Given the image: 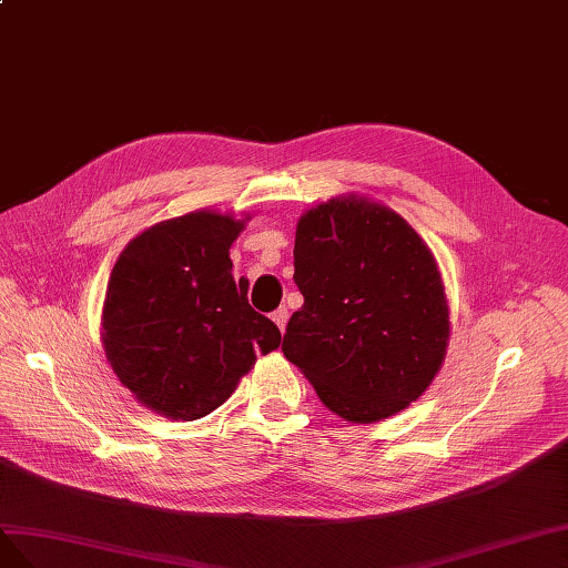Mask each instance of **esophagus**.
I'll return each instance as SVG.
<instances>
[{
    "instance_id": "obj_1",
    "label": "esophagus",
    "mask_w": 568,
    "mask_h": 568,
    "mask_svg": "<svg viewBox=\"0 0 568 568\" xmlns=\"http://www.w3.org/2000/svg\"><path fill=\"white\" fill-rule=\"evenodd\" d=\"M287 316H290V314H287L285 306H281V310H275V312H273V316H271V318H273V323H275V326L281 328V333H285V326H287Z\"/></svg>"
}]
</instances>
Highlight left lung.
Wrapping results in <instances>:
<instances>
[{
  "label": "left lung",
  "mask_w": 568,
  "mask_h": 568,
  "mask_svg": "<svg viewBox=\"0 0 568 568\" xmlns=\"http://www.w3.org/2000/svg\"><path fill=\"white\" fill-rule=\"evenodd\" d=\"M295 283L304 297L283 354L352 424L395 416L428 390L449 343L435 256L390 206L362 194L300 216Z\"/></svg>",
  "instance_id": "left-lung-1"
}]
</instances>
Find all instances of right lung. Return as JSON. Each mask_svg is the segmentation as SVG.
Masks as SVG:
<instances>
[{
	"label": "right lung",
	"mask_w": 568,
	"mask_h": 568,
	"mask_svg": "<svg viewBox=\"0 0 568 568\" xmlns=\"http://www.w3.org/2000/svg\"><path fill=\"white\" fill-rule=\"evenodd\" d=\"M252 216L200 209L150 225L111 268L102 347L142 407L173 420L219 409L256 354L281 345L254 312L247 278H233L231 245Z\"/></svg>",
	"instance_id": "1"
}]
</instances>
